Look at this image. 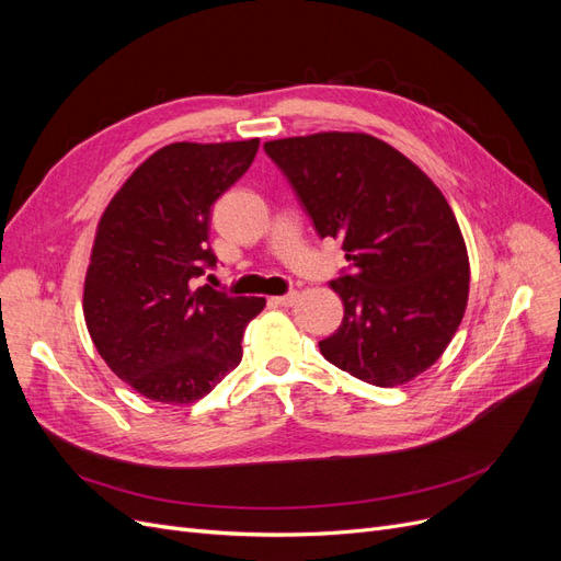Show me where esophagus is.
<instances>
[{
	"instance_id": "esophagus-1",
	"label": "esophagus",
	"mask_w": 561,
	"mask_h": 561,
	"mask_svg": "<svg viewBox=\"0 0 561 561\" xmlns=\"http://www.w3.org/2000/svg\"><path fill=\"white\" fill-rule=\"evenodd\" d=\"M297 299H299V293H287L283 297H276L274 301L278 304V307H295Z\"/></svg>"
}]
</instances>
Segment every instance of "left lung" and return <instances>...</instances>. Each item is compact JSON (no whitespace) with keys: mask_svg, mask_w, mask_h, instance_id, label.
<instances>
[{"mask_svg":"<svg viewBox=\"0 0 561 561\" xmlns=\"http://www.w3.org/2000/svg\"><path fill=\"white\" fill-rule=\"evenodd\" d=\"M320 239H342L330 280L344 320L318 342L351 377L398 386L428 369L461 325L470 266L443 192L398 149L365 133L264 142Z\"/></svg>","mask_w":561,"mask_h":561,"instance_id":"8db88e82","label":"left lung"}]
</instances>
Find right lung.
<instances>
[{
    "mask_svg": "<svg viewBox=\"0 0 561 561\" xmlns=\"http://www.w3.org/2000/svg\"><path fill=\"white\" fill-rule=\"evenodd\" d=\"M260 140L175 142L135 171L100 219L83 318L118 379L149 400L203 398L243 358V332L264 309L201 285L215 268L210 208L250 168Z\"/></svg>",
    "mask_w": 561,
    "mask_h": 561,
    "instance_id": "obj_1",
    "label": "right lung"
}]
</instances>
